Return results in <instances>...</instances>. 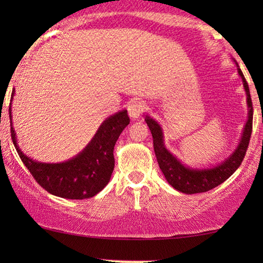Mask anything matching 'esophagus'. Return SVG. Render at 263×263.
Returning a JSON list of instances; mask_svg holds the SVG:
<instances>
[{"mask_svg":"<svg viewBox=\"0 0 263 263\" xmlns=\"http://www.w3.org/2000/svg\"><path fill=\"white\" fill-rule=\"evenodd\" d=\"M145 103L140 99H135L132 100L130 104L128 106V114L133 120H138L143 111H145Z\"/></svg>","mask_w":263,"mask_h":263,"instance_id":"esophagus-1","label":"esophagus"}]
</instances>
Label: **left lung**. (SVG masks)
Masks as SVG:
<instances>
[{
    "label": "left lung",
    "instance_id": "1",
    "mask_svg": "<svg viewBox=\"0 0 263 263\" xmlns=\"http://www.w3.org/2000/svg\"><path fill=\"white\" fill-rule=\"evenodd\" d=\"M237 64V63H236ZM238 67V64H237ZM238 70L239 77L243 80V86L247 93V104H248V121L244 127L242 139H240L239 145L237 146L231 156L222 161L221 164L217 165V166L212 168H203V170H199V168H190L188 166H184L177 158L168 152L165 148L164 145V136L161 127L158 124L153 118L149 116H146L145 121L147 125H148L151 133L153 136V147L154 153H156L158 164H159L160 170L166 178V181L170 183L171 186H174L178 192L184 194H196V193H204L208 190L215 188L222 182H225L230 176L233 175L239 165L246 157L248 145H249L251 130H253V103H251V97L249 92V86L246 81V78L239 68Z\"/></svg>",
    "mask_w": 263,
    "mask_h": 263
}]
</instances>
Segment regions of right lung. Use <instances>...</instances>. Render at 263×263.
Wrapping results in <instances>:
<instances>
[{"instance_id":"right-lung-1","label":"right lung","mask_w":263,"mask_h":263,"mask_svg":"<svg viewBox=\"0 0 263 263\" xmlns=\"http://www.w3.org/2000/svg\"><path fill=\"white\" fill-rule=\"evenodd\" d=\"M13 96L14 89L12 99ZM10 111L9 107L10 134L16 152L38 184L46 192L63 199L82 200L97 195L109 183L115 167V143L130 122L127 110L106 118L91 142L77 157L57 164L39 163L21 152L16 143Z\"/></svg>"}]
</instances>
